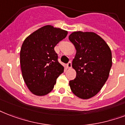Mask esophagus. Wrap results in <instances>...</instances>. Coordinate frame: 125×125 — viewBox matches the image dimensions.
<instances>
[{"instance_id": "obj_1", "label": "esophagus", "mask_w": 125, "mask_h": 125, "mask_svg": "<svg viewBox=\"0 0 125 125\" xmlns=\"http://www.w3.org/2000/svg\"><path fill=\"white\" fill-rule=\"evenodd\" d=\"M71 66H72V65H71V62H69L67 64V68H68V69H71Z\"/></svg>"}]
</instances>
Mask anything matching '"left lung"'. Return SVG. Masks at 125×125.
Listing matches in <instances>:
<instances>
[{
  "label": "left lung",
  "instance_id": "obj_1",
  "mask_svg": "<svg viewBox=\"0 0 125 125\" xmlns=\"http://www.w3.org/2000/svg\"><path fill=\"white\" fill-rule=\"evenodd\" d=\"M69 39L76 49L72 67L77 73L75 79L69 81V86L78 98H91L100 91L108 79L112 65L111 49L94 32L74 31Z\"/></svg>",
  "mask_w": 125,
  "mask_h": 125
}]
</instances>
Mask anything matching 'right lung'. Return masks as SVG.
Listing matches in <instances>:
<instances>
[{
	"instance_id": "add662e5",
	"label": "right lung",
	"mask_w": 125,
	"mask_h": 125,
	"mask_svg": "<svg viewBox=\"0 0 125 125\" xmlns=\"http://www.w3.org/2000/svg\"><path fill=\"white\" fill-rule=\"evenodd\" d=\"M67 31L47 25L29 35L20 50L22 76L27 88L36 96H45L54 88L64 67L58 61L54 47Z\"/></svg>"
}]
</instances>
